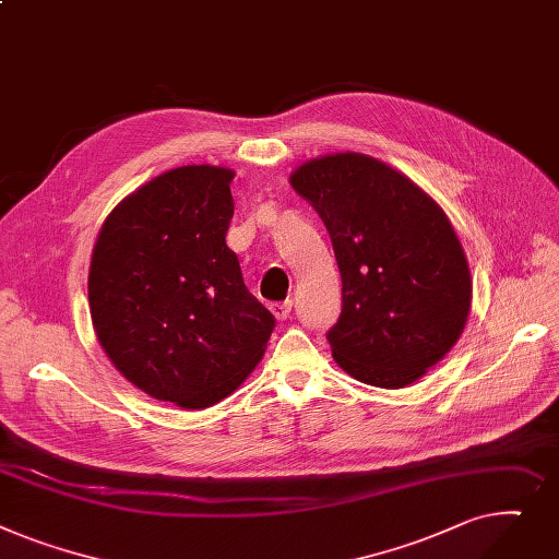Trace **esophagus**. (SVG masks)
<instances>
[{"label": "esophagus", "instance_id": "obj_1", "mask_svg": "<svg viewBox=\"0 0 559 559\" xmlns=\"http://www.w3.org/2000/svg\"><path fill=\"white\" fill-rule=\"evenodd\" d=\"M290 302H273L271 305V311H273V316L277 318V320H286L288 316H290Z\"/></svg>", "mask_w": 559, "mask_h": 559}]
</instances>
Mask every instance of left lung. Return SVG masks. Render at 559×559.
Instances as JSON below:
<instances>
[{
	"label": "left lung",
	"instance_id": "8db88e82",
	"mask_svg": "<svg viewBox=\"0 0 559 559\" xmlns=\"http://www.w3.org/2000/svg\"><path fill=\"white\" fill-rule=\"evenodd\" d=\"M320 214L343 280L326 341L356 381L415 383L461 338L472 273L444 210L402 171L364 153L320 155L290 174Z\"/></svg>",
	"mask_w": 559,
	"mask_h": 559
}]
</instances>
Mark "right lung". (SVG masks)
<instances>
[{"label": "right lung", "mask_w": 559, "mask_h": 559, "mask_svg": "<svg viewBox=\"0 0 559 559\" xmlns=\"http://www.w3.org/2000/svg\"><path fill=\"white\" fill-rule=\"evenodd\" d=\"M233 178L212 164L159 174L108 214L90 261V316L112 366L187 411L233 395L275 326L225 243Z\"/></svg>", "instance_id": "right-lung-1"}]
</instances>
